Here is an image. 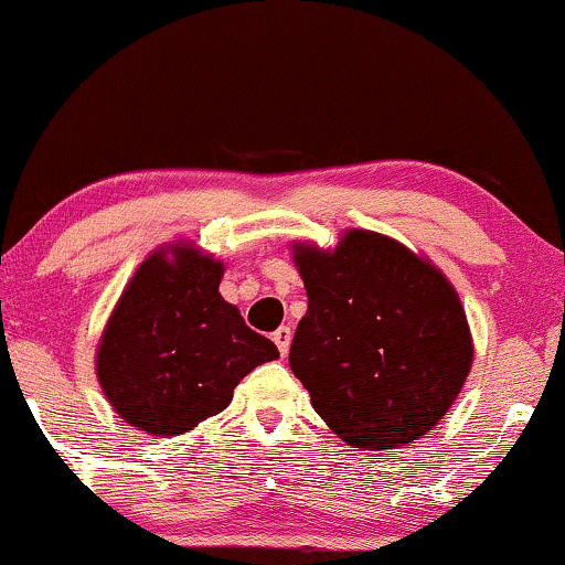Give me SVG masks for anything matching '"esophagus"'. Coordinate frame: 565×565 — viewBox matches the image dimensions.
I'll return each instance as SVG.
<instances>
[{"mask_svg":"<svg viewBox=\"0 0 565 565\" xmlns=\"http://www.w3.org/2000/svg\"><path fill=\"white\" fill-rule=\"evenodd\" d=\"M290 337H292V329H290V327H280V329H277V332L273 334V340H275L277 350H280V355H288V350H290Z\"/></svg>","mask_w":565,"mask_h":565,"instance_id":"obj_1","label":"esophagus"}]
</instances>
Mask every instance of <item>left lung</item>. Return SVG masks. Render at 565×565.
Instances as JSON below:
<instances>
[{
  "instance_id": "8db88e82",
  "label": "left lung",
  "mask_w": 565,
  "mask_h": 565,
  "mask_svg": "<svg viewBox=\"0 0 565 565\" xmlns=\"http://www.w3.org/2000/svg\"><path fill=\"white\" fill-rule=\"evenodd\" d=\"M296 265L309 311L290 369L313 409L355 449L426 436L472 365L470 327L446 277L371 231H350L334 252L300 246Z\"/></svg>"
}]
</instances>
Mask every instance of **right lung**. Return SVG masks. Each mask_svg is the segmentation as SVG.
Returning a JSON list of instances; mask_svg holds the SVG:
<instances>
[{"mask_svg": "<svg viewBox=\"0 0 565 565\" xmlns=\"http://www.w3.org/2000/svg\"><path fill=\"white\" fill-rule=\"evenodd\" d=\"M223 265L192 248L152 254L116 306L98 350V379L124 420L186 434L228 407L233 390L277 348L217 292Z\"/></svg>", "mask_w": 565, "mask_h": 565, "instance_id": "add662e5", "label": "right lung"}]
</instances>
